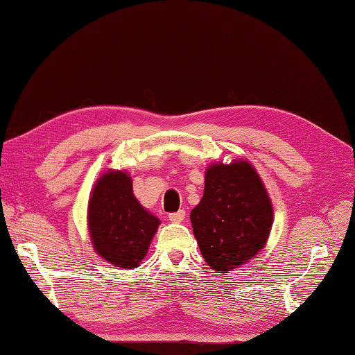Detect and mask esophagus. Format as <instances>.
Instances as JSON below:
<instances>
[{
    "instance_id": "obj_1",
    "label": "esophagus",
    "mask_w": 355,
    "mask_h": 355,
    "mask_svg": "<svg viewBox=\"0 0 355 355\" xmlns=\"http://www.w3.org/2000/svg\"><path fill=\"white\" fill-rule=\"evenodd\" d=\"M171 223H182L184 218H185V210H178L175 213H170L168 215Z\"/></svg>"
}]
</instances>
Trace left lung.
<instances>
[{
    "label": "left lung",
    "mask_w": 355,
    "mask_h": 355,
    "mask_svg": "<svg viewBox=\"0 0 355 355\" xmlns=\"http://www.w3.org/2000/svg\"><path fill=\"white\" fill-rule=\"evenodd\" d=\"M190 219L205 263L223 275L263 249L273 210L255 168L238 160L207 170L204 196Z\"/></svg>",
    "instance_id": "left-lung-1"
}]
</instances>
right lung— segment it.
<instances>
[{
    "mask_svg": "<svg viewBox=\"0 0 355 355\" xmlns=\"http://www.w3.org/2000/svg\"><path fill=\"white\" fill-rule=\"evenodd\" d=\"M159 224L132 195L126 173L110 171L97 180L88 207V225L92 245L108 263L123 269L137 267Z\"/></svg>",
    "mask_w": 355,
    "mask_h": 355,
    "instance_id": "right-lung-1",
    "label": "right lung"
}]
</instances>
